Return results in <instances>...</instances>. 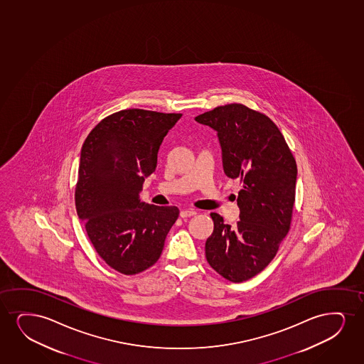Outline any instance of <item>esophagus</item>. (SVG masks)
<instances>
[{
  "label": "esophagus",
  "instance_id": "1",
  "mask_svg": "<svg viewBox=\"0 0 364 364\" xmlns=\"http://www.w3.org/2000/svg\"><path fill=\"white\" fill-rule=\"evenodd\" d=\"M197 214L196 212V209H186V210H182L180 213L181 218H188V217H194Z\"/></svg>",
  "mask_w": 364,
  "mask_h": 364
}]
</instances>
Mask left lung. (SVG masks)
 I'll list each match as a JSON object with an SVG mask.
<instances>
[{
  "mask_svg": "<svg viewBox=\"0 0 364 364\" xmlns=\"http://www.w3.org/2000/svg\"><path fill=\"white\" fill-rule=\"evenodd\" d=\"M218 132L226 176L241 183L240 220L230 226L212 213L205 242L210 267L240 283L262 272L289 232L295 202L296 162L286 139L267 115L241 103L196 117Z\"/></svg>",
  "mask_w": 364,
  "mask_h": 364,
  "instance_id": "1",
  "label": "left lung"
}]
</instances>
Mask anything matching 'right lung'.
<instances>
[{
  "instance_id": "add662e5",
  "label": "right lung",
  "mask_w": 364,
  "mask_h": 364,
  "mask_svg": "<svg viewBox=\"0 0 364 364\" xmlns=\"http://www.w3.org/2000/svg\"><path fill=\"white\" fill-rule=\"evenodd\" d=\"M181 115L139 108L115 112L83 143L75 187L77 215L100 257L125 276L157 262L180 214L177 207L140 202L139 193Z\"/></svg>"
}]
</instances>
